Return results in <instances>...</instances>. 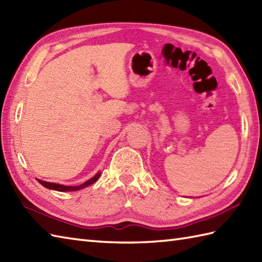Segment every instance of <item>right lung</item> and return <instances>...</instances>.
<instances>
[{"instance_id": "obj_1", "label": "right lung", "mask_w": 262, "mask_h": 262, "mask_svg": "<svg viewBox=\"0 0 262 262\" xmlns=\"http://www.w3.org/2000/svg\"><path fill=\"white\" fill-rule=\"evenodd\" d=\"M100 174H101V173H100V172H98V173H97L96 176H94V177H92L90 180H88V181H85L84 183H82V185H80V186H75V187L63 186V185H59V183L47 182V181H42V180H39V179H37V180H38V182H39V183H40V185H42V186L45 187V188L53 189V190H57V191H76V190H80V189L85 188V187L90 186V185H92V183L96 182V181L99 179Z\"/></svg>"}]
</instances>
